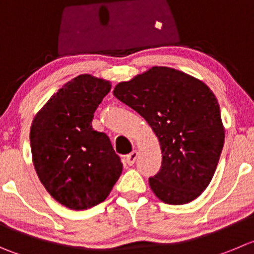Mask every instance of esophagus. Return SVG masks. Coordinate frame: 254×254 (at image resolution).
Segmentation results:
<instances>
[{"label":"esophagus","mask_w":254,"mask_h":254,"mask_svg":"<svg viewBox=\"0 0 254 254\" xmlns=\"http://www.w3.org/2000/svg\"><path fill=\"white\" fill-rule=\"evenodd\" d=\"M137 156H138V153H137V151H132L131 153L127 154V156L125 157L126 163H127V165H128V166H132V165H133V163H134V162H136Z\"/></svg>","instance_id":"34e87169"}]
</instances>
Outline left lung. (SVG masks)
I'll use <instances>...</instances> for the list:
<instances>
[{"label": "left lung", "instance_id": "obj_1", "mask_svg": "<svg viewBox=\"0 0 254 254\" xmlns=\"http://www.w3.org/2000/svg\"><path fill=\"white\" fill-rule=\"evenodd\" d=\"M113 95L151 126L162 166L149 186L162 202L185 204L211 182L224 143L218 101L199 79L171 67L154 66L126 82Z\"/></svg>", "mask_w": 254, "mask_h": 254}]
</instances>
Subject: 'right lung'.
Instances as JSON below:
<instances>
[{"mask_svg": "<svg viewBox=\"0 0 254 254\" xmlns=\"http://www.w3.org/2000/svg\"><path fill=\"white\" fill-rule=\"evenodd\" d=\"M110 91V81L79 74L32 121L31 151L38 178L69 209L82 211L105 201L122 173L108 136L92 128L93 113Z\"/></svg>", "mask_w": 254, "mask_h": 254, "instance_id": "obj_1", "label": "right lung"}]
</instances>
